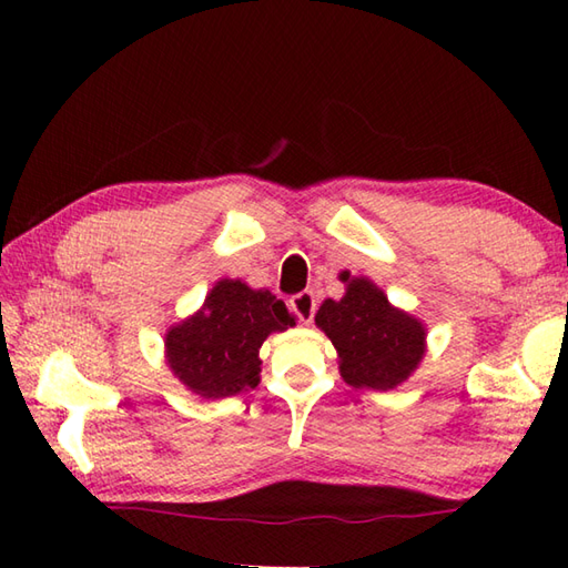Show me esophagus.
Wrapping results in <instances>:
<instances>
[{
    "label": "esophagus",
    "instance_id": "1",
    "mask_svg": "<svg viewBox=\"0 0 568 568\" xmlns=\"http://www.w3.org/2000/svg\"><path fill=\"white\" fill-rule=\"evenodd\" d=\"M291 307L293 313L301 318L303 323H311L313 315H315V295L311 291H303L291 297Z\"/></svg>",
    "mask_w": 568,
    "mask_h": 568
}]
</instances>
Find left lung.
Masks as SVG:
<instances>
[{"mask_svg": "<svg viewBox=\"0 0 568 568\" xmlns=\"http://www.w3.org/2000/svg\"><path fill=\"white\" fill-rule=\"evenodd\" d=\"M341 301L325 297L315 325L338 353L341 378L353 388L393 390L406 383L426 355V323L396 307L365 275L343 271Z\"/></svg>", "mask_w": 568, "mask_h": 568, "instance_id": "1", "label": "left lung"}]
</instances>
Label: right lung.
<instances>
[{
  "mask_svg": "<svg viewBox=\"0 0 568 568\" xmlns=\"http://www.w3.org/2000/svg\"><path fill=\"white\" fill-rule=\"evenodd\" d=\"M295 325L283 301L240 277H220L195 313L170 325L165 363L190 393L220 400L261 383V345Z\"/></svg>",
  "mask_w": 568,
  "mask_h": 568,
  "instance_id": "add662e5",
  "label": "right lung"
}]
</instances>
